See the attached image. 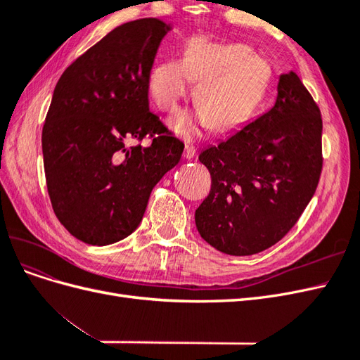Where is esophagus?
Segmentation results:
<instances>
[{"mask_svg": "<svg viewBox=\"0 0 360 360\" xmlns=\"http://www.w3.org/2000/svg\"><path fill=\"white\" fill-rule=\"evenodd\" d=\"M195 155H197V150H195L193 146H189V144L184 146V151H183V156L184 158H186V159H193Z\"/></svg>", "mask_w": 360, "mask_h": 360, "instance_id": "esophagus-1", "label": "esophagus"}]
</instances>
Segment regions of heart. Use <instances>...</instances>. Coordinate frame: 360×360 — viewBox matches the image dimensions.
Instances as JSON below:
<instances>
[{
    "label": "heart",
    "instance_id": "b5f03b06",
    "mask_svg": "<svg viewBox=\"0 0 360 360\" xmlns=\"http://www.w3.org/2000/svg\"><path fill=\"white\" fill-rule=\"evenodd\" d=\"M193 86L197 115L180 114L169 127L184 138L198 135L200 127L231 130L242 126L263 97L269 70L263 58L240 43H214L192 39L180 60L160 61L151 68L147 86L151 101L163 112H174Z\"/></svg>",
    "mask_w": 360,
    "mask_h": 360
}]
</instances>
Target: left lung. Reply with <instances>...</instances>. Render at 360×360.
<instances>
[{
    "mask_svg": "<svg viewBox=\"0 0 360 360\" xmlns=\"http://www.w3.org/2000/svg\"><path fill=\"white\" fill-rule=\"evenodd\" d=\"M320 108L299 76H279L275 105L201 151L212 189L195 210L204 240L228 255L278 243L314 197L323 168Z\"/></svg>",
    "mask_w": 360,
    "mask_h": 360,
    "instance_id": "left-lung-1",
    "label": "left lung"
}]
</instances>
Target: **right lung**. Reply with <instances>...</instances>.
Masks as SVG:
<instances>
[{
    "label": "right lung",
    "instance_id": "right-lung-1",
    "mask_svg": "<svg viewBox=\"0 0 360 360\" xmlns=\"http://www.w3.org/2000/svg\"><path fill=\"white\" fill-rule=\"evenodd\" d=\"M169 25L156 18L114 28L64 70L41 132L46 186L78 240L115 243L143 219L150 193L184 144L150 112L147 78ZM152 146L126 148L129 139Z\"/></svg>",
    "mask_w": 360,
    "mask_h": 360
}]
</instances>
